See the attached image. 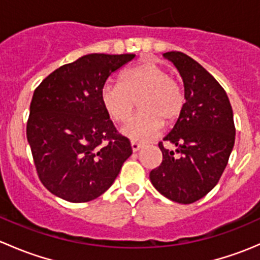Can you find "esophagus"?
<instances>
[{"instance_id": "obj_1", "label": "esophagus", "mask_w": 260, "mask_h": 260, "mask_svg": "<svg viewBox=\"0 0 260 260\" xmlns=\"http://www.w3.org/2000/svg\"><path fill=\"white\" fill-rule=\"evenodd\" d=\"M131 147H132V151L133 152H137L142 148L143 145L142 143H138V142H131Z\"/></svg>"}]
</instances>
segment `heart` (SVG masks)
<instances>
[{"instance_id": "b5f03b06", "label": "heart", "mask_w": 260, "mask_h": 260, "mask_svg": "<svg viewBox=\"0 0 260 260\" xmlns=\"http://www.w3.org/2000/svg\"><path fill=\"white\" fill-rule=\"evenodd\" d=\"M138 99L137 114L129 118L120 132L133 142L154 137L166 124L179 119L185 95L180 83L166 69L153 61L129 68L122 73L119 83H106L101 89V102L114 122L127 120Z\"/></svg>"}]
</instances>
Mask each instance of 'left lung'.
<instances>
[{"mask_svg": "<svg viewBox=\"0 0 260 260\" xmlns=\"http://www.w3.org/2000/svg\"><path fill=\"white\" fill-rule=\"evenodd\" d=\"M182 77L185 106L176 124L159 142L162 164L149 172L165 198L192 204L210 192L226 167L235 142L233 109L226 91L196 60L180 51L165 52Z\"/></svg>", "mask_w": 260, "mask_h": 260, "instance_id": "left-lung-1", "label": "left lung"}]
</instances>
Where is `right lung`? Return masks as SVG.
<instances>
[{
	"label": "right lung",
	"instance_id": "right-lung-1",
	"mask_svg": "<svg viewBox=\"0 0 260 260\" xmlns=\"http://www.w3.org/2000/svg\"><path fill=\"white\" fill-rule=\"evenodd\" d=\"M135 54L84 55L35 89L26 136L38 176L57 198L88 203L106 192L132 154L101 102V89Z\"/></svg>",
	"mask_w": 260,
	"mask_h": 260
}]
</instances>
